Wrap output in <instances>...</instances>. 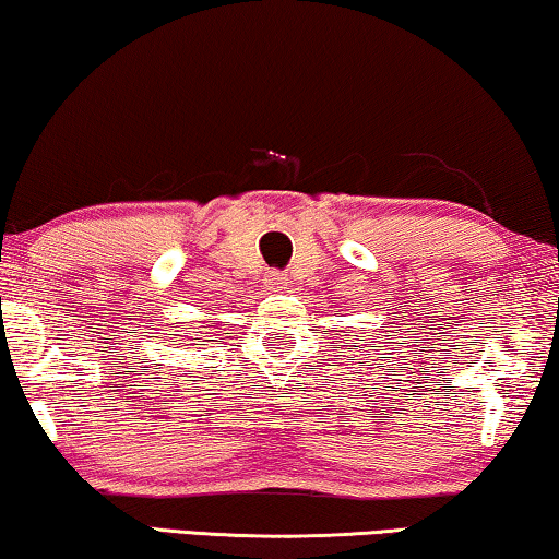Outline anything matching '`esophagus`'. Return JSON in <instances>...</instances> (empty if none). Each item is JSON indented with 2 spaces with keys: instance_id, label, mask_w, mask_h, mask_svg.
Segmentation results:
<instances>
[{
  "instance_id": "esophagus-1",
  "label": "esophagus",
  "mask_w": 559,
  "mask_h": 559,
  "mask_svg": "<svg viewBox=\"0 0 559 559\" xmlns=\"http://www.w3.org/2000/svg\"><path fill=\"white\" fill-rule=\"evenodd\" d=\"M270 285H274V287H285V282H287V277L282 272H270Z\"/></svg>"
}]
</instances>
